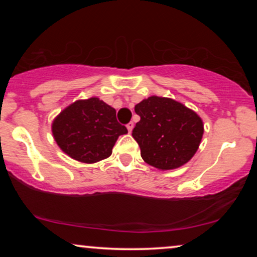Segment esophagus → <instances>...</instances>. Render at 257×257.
Masks as SVG:
<instances>
[{
  "instance_id": "34e87169",
  "label": "esophagus",
  "mask_w": 257,
  "mask_h": 257,
  "mask_svg": "<svg viewBox=\"0 0 257 257\" xmlns=\"http://www.w3.org/2000/svg\"><path fill=\"white\" fill-rule=\"evenodd\" d=\"M126 127H127V130H128V133H131V132H132V130H133V127H135V124H133L132 121H131V122H128V124L126 125Z\"/></svg>"
}]
</instances>
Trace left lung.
<instances>
[{"instance_id": "1", "label": "left lung", "mask_w": 257, "mask_h": 257, "mask_svg": "<svg viewBox=\"0 0 257 257\" xmlns=\"http://www.w3.org/2000/svg\"><path fill=\"white\" fill-rule=\"evenodd\" d=\"M140 120L132 137L146 164L161 171L174 170L188 163L203 136L200 115L180 101L151 96L135 106Z\"/></svg>"}]
</instances>
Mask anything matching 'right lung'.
I'll list each match as a JSON object with an SVG mask.
<instances>
[{
	"label": "right lung",
	"mask_w": 257,
	"mask_h": 257,
	"mask_svg": "<svg viewBox=\"0 0 257 257\" xmlns=\"http://www.w3.org/2000/svg\"><path fill=\"white\" fill-rule=\"evenodd\" d=\"M63 152L84 164H94L112 154L119 136L127 128L117 121L115 110L97 97L79 99L61 111L51 125Z\"/></svg>",
	"instance_id": "1"
}]
</instances>
